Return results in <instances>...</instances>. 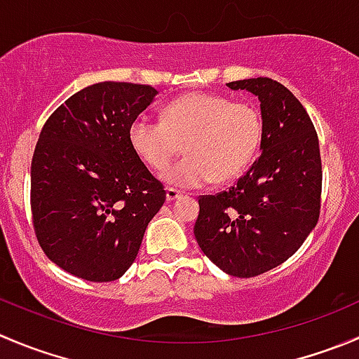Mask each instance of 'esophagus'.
Returning <instances> with one entry per match:
<instances>
[{
	"label": "esophagus",
	"instance_id": "obj_1",
	"mask_svg": "<svg viewBox=\"0 0 359 359\" xmlns=\"http://www.w3.org/2000/svg\"><path fill=\"white\" fill-rule=\"evenodd\" d=\"M180 196H182V193H180V191L173 189V187H168V189H166V201H175V200H179Z\"/></svg>",
	"mask_w": 359,
	"mask_h": 359
}]
</instances>
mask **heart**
<instances>
[{
  "instance_id": "b5f03b06",
  "label": "heart",
  "mask_w": 359,
  "mask_h": 359,
  "mask_svg": "<svg viewBox=\"0 0 359 359\" xmlns=\"http://www.w3.org/2000/svg\"><path fill=\"white\" fill-rule=\"evenodd\" d=\"M263 121L256 107L210 93H189L163 110V121L140 116L130 124L128 138L135 154L161 172L180 152L186 158L163 173L168 186L198 189L238 177L256 156Z\"/></svg>"
}]
</instances>
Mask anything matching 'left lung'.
I'll return each mask as SVG.
<instances>
[{"mask_svg": "<svg viewBox=\"0 0 359 359\" xmlns=\"http://www.w3.org/2000/svg\"><path fill=\"white\" fill-rule=\"evenodd\" d=\"M226 86L259 100L261 156L235 186L198 200L194 236L222 272L254 277L293 256L318 224L319 140L307 110L277 80L257 76Z\"/></svg>", "mask_w": 359, "mask_h": 359, "instance_id": "left-lung-1", "label": "left lung"}]
</instances>
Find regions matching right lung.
Listing matches in <instances>:
<instances>
[{"mask_svg":"<svg viewBox=\"0 0 359 359\" xmlns=\"http://www.w3.org/2000/svg\"><path fill=\"white\" fill-rule=\"evenodd\" d=\"M151 86L98 82L45 123L31 163V212L50 261L109 283L137 257L166 193L130 145V124L154 102Z\"/></svg>","mask_w":359,"mask_h":359,"instance_id":"obj_1","label":"right lung"}]
</instances>
